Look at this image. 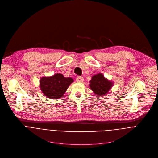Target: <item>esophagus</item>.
I'll use <instances>...</instances> for the list:
<instances>
[{
	"label": "esophagus",
	"instance_id": "34e87169",
	"mask_svg": "<svg viewBox=\"0 0 158 158\" xmlns=\"http://www.w3.org/2000/svg\"><path fill=\"white\" fill-rule=\"evenodd\" d=\"M76 80H77V81L78 83H81V82L83 81L84 78H83V77H80V76H78V77H77Z\"/></svg>",
	"mask_w": 158,
	"mask_h": 158
}]
</instances>
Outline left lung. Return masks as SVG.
Here are the masks:
<instances>
[{
  "label": "left lung",
  "instance_id": "obj_1",
  "mask_svg": "<svg viewBox=\"0 0 158 158\" xmlns=\"http://www.w3.org/2000/svg\"><path fill=\"white\" fill-rule=\"evenodd\" d=\"M90 89L98 96H103L108 94L113 86V81L106 78L102 73H98L92 76L90 80Z\"/></svg>",
  "mask_w": 158,
  "mask_h": 158
}]
</instances>
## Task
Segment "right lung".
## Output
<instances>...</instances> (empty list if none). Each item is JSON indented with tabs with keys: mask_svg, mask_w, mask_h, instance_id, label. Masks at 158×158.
<instances>
[{
	"mask_svg": "<svg viewBox=\"0 0 158 158\" xmlns=\"http://www.w3.org/2000/svg\"><path fill=\"white\" fill-rule=\"evenodd\" d=\"M73 82L70 78H66L61 73H55L51 77H43L40 80V88L44 95L52 99H59Z\"/></svg>",
	"mask_w": 158,
	"mask_h": 158,
	"instance_id": "obj_1",
	"label": "right lung"
}]
</instances>
